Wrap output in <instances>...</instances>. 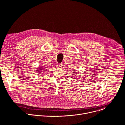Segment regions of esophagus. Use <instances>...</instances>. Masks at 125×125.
I'll return each mask as SVG.
<instances>
[{
	"label": "esophagus",
	"instance_id": "esophagus-1",
	"mask_svg": "<svg viewBox=\"0 0 125 125\" xmlns=\"http://www.w3.org/2000/svg\"><path fill=\"white\" fill-rule=\"evenodd\" d=\"M63 65H63V63L59 64L58 65V67H61H61H62L63 66Z\"/></svg>",
	"mask_w": 125,
	"mask_h": 125
}]
</instances>
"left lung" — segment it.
Returning <instances> with one entry per match:
<instances>
[{
    "label": "left lung",
    "instance_id": "left-lung-1",
    "mask_svg": "<svg viewBox=\"0 0 125 125\" xmlns=\"http://www.w3.org/2000/svg\"><path fill=\"white\" fill-rule=\"evenodd\" d=\"M76 74H77V73H74V74H73V75H74V76H75H75H76Z\"/></svg>",
    "mask_w": 125,
    "mask_h": 125
}]
</instances>
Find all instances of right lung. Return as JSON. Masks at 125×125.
<instances>
[{
	"label": "right lung",
	"mask_w": 125,
	"mask_h": 125,
	"mask_svg": "<svg viewBox=\"0 0 125 125\" xmlns=\"http://www.w3.org/2000/svg\"><path fill=\"white\" fill-rule=\"evenodd\" d=\"M44 68H45V67H44V66H41V67H38V69L37 70H36V71H37V73H39V71H42V72H44V71H45V70H44ZM41 70L40 71V70Z\"/></svg>",
	"instance_id": "obj_1"
}]
</instances>
